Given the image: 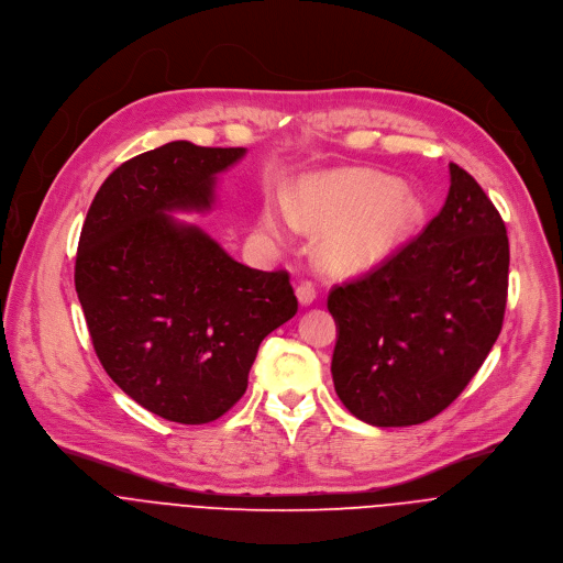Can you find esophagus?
<instances>
[{"label": "esophagus", "mask_w": 563, "mask_h": 563, "mask_svg": "<svg viewBox=\"0 0 563 563\" xmlns=\"http://www.w3.org/2000/svg\"><path fill=\"white\" fill-rule=\"evenodd\" d=\"M295 295H297V301H299V306H310L312 301H314V297H317V292H314V286L312 284H299L297 288H295Z\"/></svg>", "instance_id": "34e87169"}]
</instances>
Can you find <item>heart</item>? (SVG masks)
<instances>
[{"mask_svg": "<svg viewBox=\"0 0 563 563\" xmlns=\"http://www.w3.org/2000/svg\"><path fill=\"white\" fill-rule=\"evenodd\" d=\"M288 212L308 229H325L319 257L328 271L360 273L390 257L415 233L423 203L388 175L340 168L301 177L290 190ZM262 227L282 238L284 212L266 206Z\"/></svg>", "mask_w": 563, "mask_h": 563, "instance_id": "obj_1", "label": "heart"}]
</instances>
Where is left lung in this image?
<instances>
[{
	"mask_svg": "<svg viewBox=\"0 0 563 563\" xmlns=\"http://www.w3.org/2000/svg\"><path fill=\"white\" fill-rule=\"evenodd\" d=\"M508 264L501 214L451 164V190L423 233L328 295L342 404L382 428L423 423L451 406L501 332Z\"/></svg>",
	"mask_w": 563,
	"mask_h": 563,
	"instance_id": "8db88e82",
	"label": "left lung"
}]
</instances>
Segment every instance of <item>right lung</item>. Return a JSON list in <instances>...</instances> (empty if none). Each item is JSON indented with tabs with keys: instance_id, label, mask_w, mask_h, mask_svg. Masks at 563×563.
Returning a JSON list of instances; mask_svg holds the SVG:
<instances>
[{
	"instance_id": "1",
	"label": "right lung",
	"mask_w": 563,
	"mask_h": 563,
	"mask_svg": "<svg viewBox=\"0 0 563 563\" xmlns=\"http://www.w3.org/2000/svg\"><path fill=\"white\" fill-rule=\"evenodd\" d=\"M246 148L170 142L112 170L79 235L75 288L95 353L131 399L208 423L246 393L264 336L297 312L286 271L235 262L168 212H203Z\"/></svg>"
}]
</instances>
